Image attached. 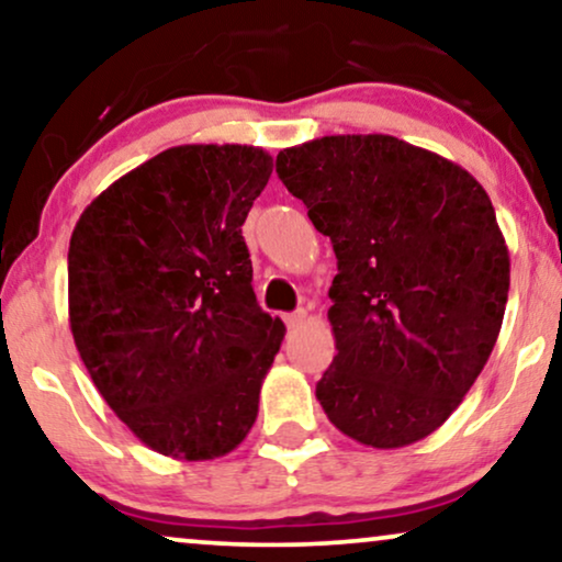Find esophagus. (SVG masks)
I'll return each mask as SVG.
<instances>
[{
	"instance_id": "1",
	"label": "esophagus",
	"mask_w": 562,
	"mask_h": 562,
	"mask_svg": "<svg viewBox=\"0 0 562 562\" xmlns=\"http://www.w3.org/2000/svg\"><path fill=\"white\" fill-rule=\"evenodd\" d=\"M304 319H306V312H304V310H296V312H291V314H283V322H286L289 329L299 327Z\"/></svg>"
}]
</instances>
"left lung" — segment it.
I'll list each match as a JSON object with an SVG mask.
<instances>
[{
	"instance_id": "left-lung-1",
	"label": "left lung",
	"mask_w": 562,
	"mask_h": 562,
	"mask_svg": "<svg viewBox=\"0 0 562 562\" xmlns=\"http://www.w3.org/2000/svg\"><path fill=\"white\" fill-rule=\"evenodd\" d=\"M276 173L337 258V356L317 383L327 419L381 450L432 435L486 366L509 296L488 194L465 168L391 135L283 148Z\"/></svg>"
}]
</instances>
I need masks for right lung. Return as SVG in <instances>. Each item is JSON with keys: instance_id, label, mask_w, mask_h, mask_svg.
<instances>
[{"instance_id": "1", "label": "right lung", "mask_w": 562, "mask_h": 562, "mask_svg": "<svg viewBox=\"0 0 562 562\" xmlns=\"http://www.w3.org/2000/svg\"><path fill=\"white\" fill-rule=\"evenodd\" d=\"M271 171L252 145H179L104 189L74 227L76 350L160 456L222 458L258 417L286 327L258 306L243 222Z\"/></svg>"}]
</instances>
